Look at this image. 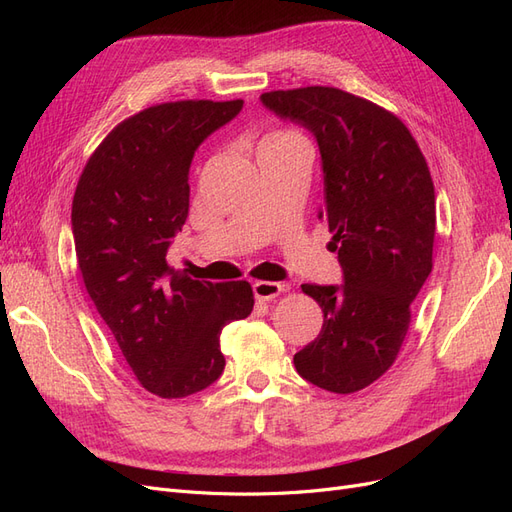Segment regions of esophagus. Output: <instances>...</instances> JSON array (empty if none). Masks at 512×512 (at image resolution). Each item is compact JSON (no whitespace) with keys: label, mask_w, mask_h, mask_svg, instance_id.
Segmentation results:
<instances>
[{"label":"esophagus","mask_w":512,"mask_h":512,"mask_svg":"<svg viewBox=\"0 0 512 512\" xmlns=\"http://www.w3.org/2000/svg\"><path fill=\"white\" fill-rule=\"evenodd\" d=\"M252 288H254V297L258 301H273L277 294L284 290V286L277 282H256Z\"/></svg>","instance_id":"obj_1"}]
</instances>
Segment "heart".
Listing matches in <instances>:
<instances>
[{
	"mask_svg": "<svg viewBox=\"0 0 512 512\" xmlns=\"http://www.w3.org/2000/svg\"><path fill=\"white\" fill-rule=\"evenodd\" d=\"M294 136H299V134H294V132H275V134L267 136L265 141H275V138H294Z\"/></svg>",
	"mask_w": 512,
	"mask_h": 512,
	"instance_id": "heart-1",
	"label": "heart"
}]
</instances>
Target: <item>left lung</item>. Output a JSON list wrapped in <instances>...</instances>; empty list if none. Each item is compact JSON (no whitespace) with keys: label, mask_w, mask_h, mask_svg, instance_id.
<instances>
[{"label":"left lung","mask_w":512,"mask_h":512,"mask_svg":"<svg viewBox=\"0 0 512 512\" xmlns=\"http://www.w3.org/2000/svg\"><path fill=\"white\" fill-rule=\"evenodd\" d=\"M260 102L301 123L320 149L324 207L342 284H303L322 331L294 354L299 376L324 391H361L404 344L410 305L431 273L436 192L410 130L378 104L335 87L269 91Z\"/></svg>","instance_id":"left-lung-1"}]
</instances>
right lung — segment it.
<instances>
[{
	"mask_svg": "<svg viewBox=\"0 0 512 512\" xmlns=\"http://www.w3.org/2000/svg\"><path fill=\"white\" fill-rule=\"evenodd\" d=\"M243 100H183L121 121L89 158L72 200V235L85 288L153 395L181 399L224 371L220 333L252 314L247 282L211 284L166 265L190 209V164Z\"/></svg>",
	"mask_w": 512,
	"mask_h": 512,
	"instance_id": "add662e5",
	"label": "right lung"
}]
</instances>
